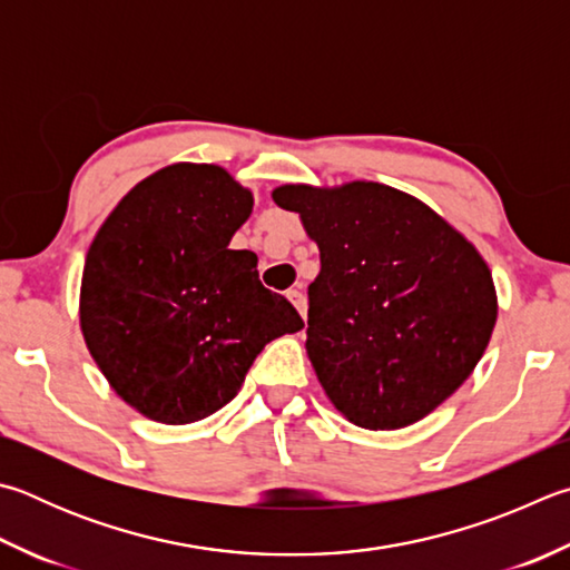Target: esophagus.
Wrapping results in <instances>:
<instances>
[{"instance_id":"obj_1","label":"esophagus","mask_w":570,"mask_h":570,"mask_svg":"<svg viewBox=\"0 0 570 570\" xmlns=\"http://www.w3.org/2000/svg\"><path fill=\"white\" fill-rule=\"evenodd\" d=\"M286 296H288V302H292V304L298 308V314H302V316L306 318V296H304V288H302V286L288 288Z\"/></svg>"}]
</instances>
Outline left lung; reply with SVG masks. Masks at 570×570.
<instances>
[{"label": "left lung", "instance_id": "left-lung-1", "mask_svg": "<svg viewBox=\"0 0 570 570\" xmlns=\"http://www.w3.org/2000/svg\"><path fill=\"white\" fill-rule=\"evenodd\" d=\"M318 244L306 351L334 406L361 429H403L456 391L495 324L489 266L413 196L374 181L278 186Z\"/></svg>", "mask_w": 570, "mask_h": 570}]
</instances>
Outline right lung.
<instances>
[{"label":"right lung","mask_w":570,"mask_h":570,"mask_svg":"<svg viewBox=\"0 0 570 570\" xmlns=\"http://www.w3.org/2000/svg\"><path fill=\"white\" fill-rule=\"evenodd\" d=\"M254 196L212 164H174L134 186L101 224L81 276L85 341L114 391L159 423L212 416L262 348L304 328L229 249Z\"/></svg>","instance_id":"obj_1"}]
</instances>
